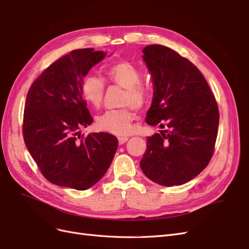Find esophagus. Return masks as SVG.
<instances>
[{
    "label": "esophagus",
    "instance_id": "34e87169",
    "mask_svg": "<svg viewBox=\"0 0 249 249\" xmlns=\"http://www.w3.org/2000/svg\"><path fill=\"white\" fill-rule=\"evenodd\" d=\"M127 140H129V137H126V136L118 137V142H119V144H124V143H125Z\"/></svg>",
    "mask_w": 249,
    "mask_h": 249
}]
</instances>
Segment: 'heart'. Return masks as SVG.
<instances>
[{
    "mask_svg": "<svg viewBox=\"0 0 249 249\" xmlns=\"http://www.w3.org/2000/svg\"><path fill=\"white\" fill-rule=\"evenodd\" d=\"M104 80L109 84L124 88L120 105L129 106L111 110L97 117L96 126L103 132L116 136H125L133 131V107L141 109L147 102L148 90L141 84V72L133 63L120 61L110 65L104 71ZM105 82L94 76H86L81 82V95L93 108H100L104 102Z\"/></svg>",
    "mask_w": 249,
    "mask_h": 249,
    "instance_id": "heart-1",
    "label": "heart"
}]
</instances>
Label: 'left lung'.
Here are the masks:
<instances>
[{"mask_svg": "<svg viewBox=\"0 0 249 249\" xmlns=\"http://www.w3.org/2000/svg\"><path fill=\"white\" fill-rule=\"evenodd\" d=\"M142 53L155 88L146 124L166 130L147 137L140 167L157 184L183 185L198 176L213 156L219 124L217 102L187 58L160 44L147 46Z\"/></svg>", "mask_w": 249, "mask_h": 249, "instance_id": "obj_1", "label": "left lung"}]
</instances>
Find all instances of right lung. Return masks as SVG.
Returning a JSON list of instances; mask_svg holds the SVG:
<instances>
[{
    "mask_svg": "<svg viewBox=\"0 0 249 249\" xmlns=\"http://www.w3.org/2000/svg\"><path fill=\"white\" fill-rule=\"evenodd\" d=\"M105 56L93 49L71 51L52 63L28 91L22 136L42 176L55 185L88 189L104 177L116 153L113 135L80 133L92 124L81 82Z\"/></svg>",
    "mask_w": 249,
    "mask_h": 249,
    "instance_id": "1",
    "label": "right lung"
}]
</instances>
